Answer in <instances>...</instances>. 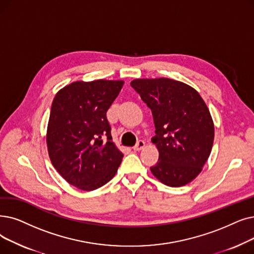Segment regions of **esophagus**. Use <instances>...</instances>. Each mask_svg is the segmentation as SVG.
Listing matches in <instances>:
<instances>
[{
    "mask_svg": "<svg viewBox=\"0 0 254 254\" xmlns=\"http://www.w3.org/2000/svg\"><path fill=\"white\" fill-rule=\"evenodd\" d=\"M144 146H145V142L143 141V140H139V141L137 142V144L133 147V149L136 150V151H138V150H141Z\"/></svg>",
    "mask_w": 254,
    "mask_h": 254,
    "instance_id": "1",
    "label": "esophagus"
}]
</instances>
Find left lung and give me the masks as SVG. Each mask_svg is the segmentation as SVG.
Masks as SVG:
<instances>
[{
	"label": "left lung",
	"mask_w": 254,
	"mask_h": 254,
	"mask_svg": "<svg viewBox=\"0 0 254 254\" xmlns=\"http://www.w3.org/2000/svg\"><path fill=\"white\" fill-rule=\"evenodd\" d=\"M130 86L151 110L159 150L152 174L169 187L192 182L202 170L214 143V124L195 89L170 79H138Z\"/></svg>",
	"instance_id": "1"
}]
</instances>
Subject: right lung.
Returning a JSON list of instances; mask_svg holds the SVG:
<instances>
[{"instance_id":"obj_1","label":"right lung","mask_w":254,"mask_h":254,"mask_svg":"<svg viewBox=\"0 0 254 254\" xmlns=\"http://www.w3.org/2000/svg\"><path fill=\"white\" fill-rule=\"evenodd\" d=\"M123 81L74 82L55 96L47 143L54 167L83 191L101 188L113 179L124 158L112 142L107 111Z\"/></svg>"}]
</instances>
